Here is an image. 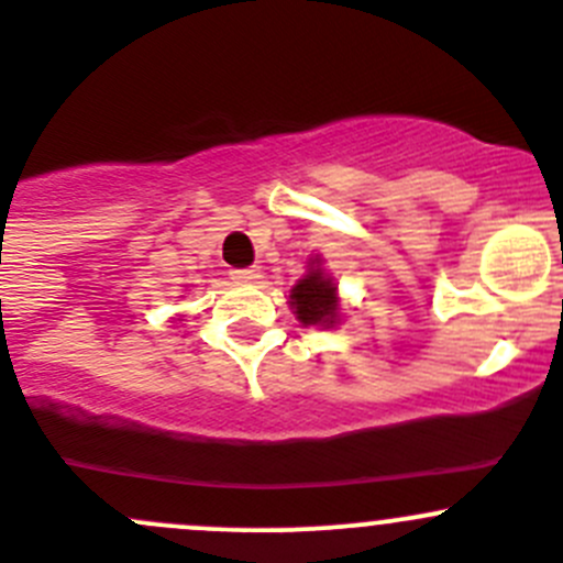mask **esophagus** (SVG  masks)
I'll return each mask as SVG.
<instances>
[{"instance_id": "1", "label": "esophagus", "mask_w": 563, "mask_h": 563, "mask_svg": "<svg viewBox=\"0 0 563 563\" xmlns=\"http://www.w3.org/2000/svg\"><path fill=\"white\" fill-rule=\"evenodd\" d=\"M232 279H235L238 284H257L260 268H238V271H232Z\"/></svg>"}]
</instances>
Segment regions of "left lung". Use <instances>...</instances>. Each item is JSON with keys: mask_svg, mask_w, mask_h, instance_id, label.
<instances>
[{"mask_svg": "<svg viewBox=\"0 0 563 563\" xmlns=\"http://www.w3.org/2000/svg\"><path fill=\"white\" fill-rule=\"evenodd\" d=\"M289 303L303 325H333L336 322V287L322 276L320 268H311L306 279L295 284L289 292Z\"/></svg>", "mask_w": 563, "mask_h": 563, "instance_id": "8db88e82", "label": "left lung"}]
</instances>
